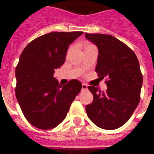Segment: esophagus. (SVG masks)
I'll return each instance as SVG.
<instances>
[{"label": "esophagus", "mask_w": 154, "mask_h": 154, "mask_svg": "<svg viewBox=\"0 0 154 154\" xmlns=\"http://www.w3.org/2000/svg\"><path fill=\"white\" fill-rule=\"evenodd\" d=\"M82 90H87L88 89V85H86V84H82Z\"/></svg>", "instance_id": "obj_1"}]
</instances>
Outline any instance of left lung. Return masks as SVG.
<instances>
[{
	"label": "left lung",
	"instance_id": "1",
	"mask_svg": "<svg viewBox=\"0 0 154 154\" xmlns=\"http://www.w3.org/2000/svg\"><path fill=\"white\" fill-rule=\"evenodd\" d=\"M85 37L99 50L96 72L108 79L106 91L88 87L93 100L86 106L87 114L99 128L117 129L129 120L140 101L142 75L139 61L131 48L113 36L85 33Z\"/></svg>",
	"mask_w": 154,
	"mask_h": 154
}]
</instances>
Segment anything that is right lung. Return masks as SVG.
I'll use <instances>...</instances> for the list:
<instances>
[{
    "label": "right lung",
    "mask_w": 154,
    "mask_h": 154,
    "mask_svg": "<svg viewBox=\"0 0 154 154\" xmlns=\"http://www.w3.org/2000/svg\"><path fill=\"white\" fill-rule=\"evenodd\" d=\"M83 33H47L30 42L20 54L15 95L25 118L35 128L49 130L62 122L82 90L76 79L61 86L53 75L65 61L69 44Z\"/></svg>",
    "instance_id": "1"
}]
</instances>
